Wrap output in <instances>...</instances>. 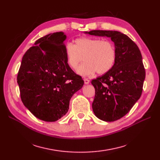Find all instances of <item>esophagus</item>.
I'll return each instance as SVG.
<instances>
[{"label": "esophagus", "instance_id": "1", "mask_svg": "<svg viewBox=\"0 0 160 160\" xmlns=\"http://www.w3.org/2000/svg\"><path fill=\"white\" fill-rule=\"evenodd\" d=\"M84 83H85V84H86V85L89 84V80L88 79H84Z\"/></svg>", "mask_w": 160, "mask_h": 160}]
</instances>
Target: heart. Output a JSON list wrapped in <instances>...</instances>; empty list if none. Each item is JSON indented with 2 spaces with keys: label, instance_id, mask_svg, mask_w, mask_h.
<instances>
[{
  "label": "heart",
  "instance_id": "b5f03b06",
  "mask_svg": "<svg viewBox=\"0 0 160 160\" xmlns=\"http://www.w3.org/2000/svg\"><path fill=\"white\" fill-rule=\"evenodd\" d=\"M67 62L72 69L77 70L82 60L85 61L77 73L88 76L98 72L103 74L115 64L116 50L113 43L108 40L83 37L75 40L74 45L68 43L65 47Z\"/></svg>",
  "mask_w": 160,
  "mask_h": 160
}]
</instances>
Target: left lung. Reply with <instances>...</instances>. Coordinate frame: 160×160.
Segmentation results:
<instances>
[{
  "mask_svg": "<svg viewBox=\"0 0 160 160\" xmlns=\"http://www.w3.org/2000/svg\"><path fill=\"white\" fill-rule=\"evenodd\" d=\"M85 33L110 37L116 50L115 64L108 72L92 80L95 90L92 108L97 118L114 122L126 115L141 97L146 71L138 45L116 31L93 30Z\"/></svg>",
  "mask_w": 160,
  "mask_h": 160,
  "instance_id": "left-lung-1",
  "label": "left lung"
}]
</instances>
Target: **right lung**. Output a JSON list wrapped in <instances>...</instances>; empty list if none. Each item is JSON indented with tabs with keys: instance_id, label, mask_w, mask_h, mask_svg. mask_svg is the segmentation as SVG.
Masks as SVG:
<instances>
[{
	"instance_id": "right-lung-1",
	"label": "right lung",
	"mask_w": 160,
	"mask_h": 160,
	"mask_svg": "<svg viewBox=\"0 0 160 160\" xmlns=\"http://www.w3.org/2000/svg\"><path fill=\"white\" fill-rule=\"evenodd\" d=\"M62 32L38 38L24 55L17 83L24 105L36 118L56 122L69 110L72 96L84 84L67 62Z\"/></svg>"
}]
</instances>
